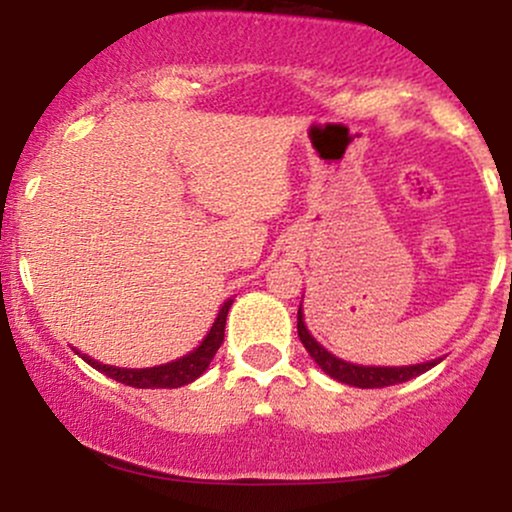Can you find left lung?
<instances>
[{"label":"left lung","mask_w":512,"mask_h":512,"mask_svg":"<svg viewBox=\"0 0 512 512\" xmlns=\"http://www.w3.org/2000/svg\"><path fill=\"white\" fill-rule=\"evenodd\" d=\"M298 337L313 361L325 370L327 375L344 385H354V387H390L397 383H407V380L416 378V375L426 373L431 370L436 363L443 361V358H436V361H426V363H416V366H356V363H346L342 358H337L330 351L325 349L322 344L315 342L313 334L308 332L303 322V310L298 308Z\"/></svg>","instance_id":"1"}]
</instances>
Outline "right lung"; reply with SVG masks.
Returning a JSON list of instances; mask_svg holds the SVG:
<instances>
[{"mask_svg": "<svg viewBox=\"0 0 512 512\" xmlns=\"http://www.w3.org/2000/svg\"><path fill=\"white\" fill-rule=\"evenodd\" d=\"M233 301H226L221 305L219 315H216L214 325L207 332V337L202 339V344L197 346L195 351H190L187 356L175 358V361L163 363V366L154 368H115L105 366V363L93 361L91 356H81L88 366H93L101 373L108 375V378L117 380V383L129 385V387H142V390H154V387H182L190 385L192 380H197L204 370L209 368L211 358L216 356L219 346L223 344V330H226V317L228 308H231Z\"/></svg>", "mask_w": 512, "mask_h": 512, "instance_id": "add662e5", "label": "right lung"}]
</instances>
